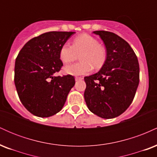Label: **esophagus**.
<instances>
[{"label": "esophagus", "mask_w": 157, "mask_h": 157, "mask_svg": "<svg viewBox=\"0 0 157 157\" xmlns=\"http://www.w3.org/2000/svg\"><path fill=\"white\" fill-rule=\"evenodd\" d=\"M80 80H82V77H75V80H76V81Z\"/></svg>", "instance_id": "34e87169"}]
</instances>
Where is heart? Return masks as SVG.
<instances>
[{
  "instance_id": "b5f03b06",
  "label": "heart",
  "mask_w": 157,
  "mask_h": 157,
  "mask_svg": "<svg viewBox=\"0 0 157 157\" xmlns=\"http://www.w3.org/2000/svg\"><path fill=\"white\" fill-rule=\"evenodd\" d=\"M80 55L82 62L66 66L63 68L65 73L73 76L87 75L92 67L94 69L102 68L107 58L105 48L99 44L95 37L86 34L75 37L72 46L68 44L63 45L59 57L63 63H68L76 60Z\"/></svg>"
}]
</instances>
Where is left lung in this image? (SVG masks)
<instances>
[{
	"mask_svg": "<svg viewBox=\"0 0 157 157\" xmlns=\"http://www.w3.org/2000/svg\"><path fill=\"white\" fill-rule=\"evenodd\" d=\"M107 52L105 64L98 72L85 77L84 98L90 111L100 117L122 114L134 100L140 82L137 57L130 45L116 34L94 31Z\"/></svg>",
	"mask_w": 157,
	"mask_h": 157,
	"instance_id": "8db88e82",
	"label": "left lung"
}]
</instances>
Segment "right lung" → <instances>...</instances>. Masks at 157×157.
Wrapping results in <instances>:
<instances>
[{
  "label": "right lung",
  "instance_id": "right-lung-1",
  "mask_svg": "<svg viewBox=\"0 0 157 157\" xmlns=\"http://www.w3.org/2000/svg\"><path fill=\"white\" fill-rule=\"evenodd\" d=\"M75 32H49L29 40L15 60V85L26 109L39 117H48L63 107L73 76H55L63 66L61 46Z\"/></svg>",
  "mask_w": 157,
  "mask_h": 157
}]
</instances>
